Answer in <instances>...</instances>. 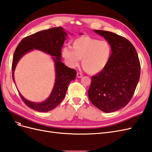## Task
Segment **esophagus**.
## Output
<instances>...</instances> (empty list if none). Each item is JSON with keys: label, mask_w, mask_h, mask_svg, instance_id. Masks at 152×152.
I'll return each mask as SVG.
<instances>
[{"label": "esophagus", "mask_w": 152, "mask_h": 152, "mask_svg": "<svg viewBox=\"0 0 152 152\" xmlns=\"http://www.w3.org/2000/svg\"><path fill=\"white\" fill-rule=\"evenodd\" d=\"M77 77L78 78H82V77H83V75H82L81 73L77 72Z\"/></svg>", "instance_id": "obj_1"}]
</instances>
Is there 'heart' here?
<instances>
[{
    "label": "heart",
    "instance_id": "heart-1",
    "mask_svg": "<svg viewBox=\"0 0 152 152\" xmlns=\"http://www.w3.org/2000/svg\"><path fill=\"white\" fill-rule=\"evenodd\" d=\"M72 48L64 46L61 51L66 65L70 68L82 65L90 74H96L107 67L112 55V48L107 40L89 36L78 37L72 41Z\"/></svg>",
    "mask_w": 152,
    "mask_h": 152
}]
</instances>
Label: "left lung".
I'll use <instances>...</instances> for the list:
<instances>
[{
	"label": "left lung",
	"instance_id": "obj_1",
	"mask_svg": "<svg viewBox=\"0 0 152 152\" xmlns=\"http://www.w3.org/2000/svg\"><path fill=\"white\" fill-rule=\"evenodd\" d=\"M94 31L110 44L112 55L107 67L92 76L88 96L95 107L111 113L130 102L140 80V63L136 49L127 39L111 31Z\"/></svg>",
	"mask_w": 152,
	"mask_h": 152
}]
</instances>
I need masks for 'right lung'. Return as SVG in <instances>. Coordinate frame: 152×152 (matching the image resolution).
<instances>
[{
	"mask_svg": "<svg viewBox=\"0 0 152 152\" xmlns=\"http://www.w3.org/2000/svg\"><path fill=\"white\" fill-rule=\"evenodd\" d=\"M66 36L67 33L62 27H55L42 30L23 39L14 53L12 63V75L14 82L16 66L20 59L26 53L34 49H37L53 56L56 78L53 89L49 97L43 102L35 103L26 99L19 92L23 102L28 107L36 111L47 112L56 107L65 98L69 83L75 79L77 72L67 67L61 61V48Z\"/></svg>",
	"mask_w": 152,
	"mask_h": 152,
	"instance_id": "obj_1",
	"label": "right lung"
}]
</instances>
